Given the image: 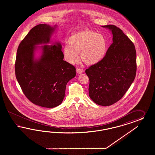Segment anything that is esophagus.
<instances>
[{
  "mask_svg": "<svg viewBox=\"0 0 155 155\" xmlns=\"http://www.w3.org/2000/svg\"><path fill=\"white\" fill-rule=\"evenodd\" d=\"M76 71H77V73L78 74H81V73H82L84 72V69L80 68H77L76 69Z\"/></svg>",
  "mask_w": 155,
  "mask_h": 155,
  "instance_id": "1",
  "label": "esophagus"
}]
</instances>
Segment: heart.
<instances>
[{
  "instance_id": "obj_1",
  "label": "heart",
  "mask_w": 155,
  "mask_h": 155,
  "mask_svg": "<svg viewBox=\"0 0 155 155\" xmlns=\"http://www.w3.org/2000/svg\"><path fill=\"white\" fill-rule=\"evenodd\" d=\"M68 43L64 47V55L66 61L73 64L81 58L84 62L93 65L102 61L108 49V42L105 36L90 30L84 29L72 35Z\"/></svg>"
}]
</instances>
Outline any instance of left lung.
Segmentation results:
<instances>
[{
    "mask_svg": "<svg viewBox=\"0 0 155 155\" xmlns=\"http://www.w3.org/2000/svg\"><path fill=\"white\" fill-rule=\"evenodd\" d=\"M108 28L113 43L106 56L85 72L89 78V95L94 103L108 106L119 101L130 88L136 73V52L131 40L114 25Z\"/></svg>",
    "mask_w": 155,
    "mask_h": 155,
    "instance_id": "obj_1",
    "label": "left lung"
}]
</instances>
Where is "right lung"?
Wrapping results in <instances>:
<instances>
[{"instance_id": "1", "label": "right lung", "mask_w": 155, "mask_h": 155, "mask_svg": "<svg viewBox=\"0 0 155 155\" xmlns=\"http://www.w3.org/2000/svg\"><path fill=\"white\" fill-rule=\"evenodd\" d=\"M54 30L46 24L32 28L19 44L15 65L16 79L25 97L47 108L62 103L67 83L76 75L75 67L63 60L60 43L42 46V56L34 59L35 46L49 42Z\"/></svg>"}]
</instances>
